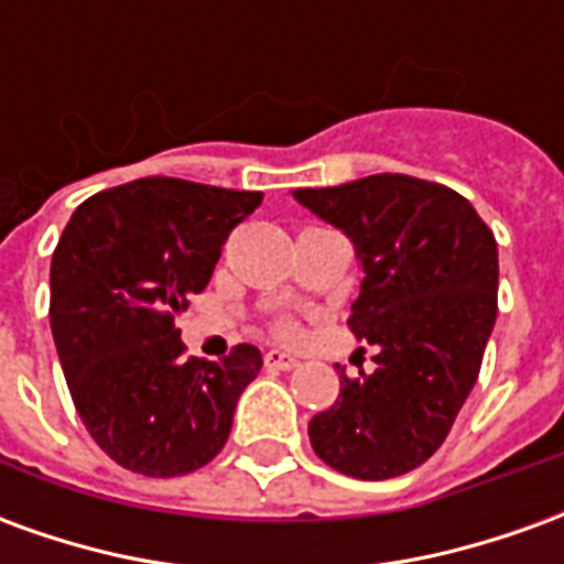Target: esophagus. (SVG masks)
Returning <instances> with one entry per match:
<instances>
[{
    "label": "esophagus",
    "instance_id": "34e87169",
    "mask_svg": "<svg viewBox=\"0 0 564 564\" xmlns=\"http://www.w3.org/2000/svg\"><path fill=\"white\" fill-rule=\"evenodd\" d=\"M265 366L278 368V371H290V368L299 366V356L286 354V350H269L265 354Z\"/></svg>",
    "mask_w": 564,
    "mask_h": 564
}]
</instances>
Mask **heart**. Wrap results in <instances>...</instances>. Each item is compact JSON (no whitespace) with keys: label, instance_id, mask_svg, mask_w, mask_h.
I'll return each mask as SVG.
<instances>
[{"label":"heart","instance_id":"heart-1","mask_svg":"<svg viewBox=\"0 0 564 564\" xmlns=\"http://www.w3.org/2000/svg\"><path fill=\"white\" fill-rule=\"evenodd\" d=\"M281 332L283 335H293V326H290V323H281Z\"/></svg>","mask_w":564,"mask_h":564}]
</instances>
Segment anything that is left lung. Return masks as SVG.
I'll return each mask as SVG.
<instances>
[{
    "label": "left lung",
    "instance_id": "left-lung-1",
    "mask_svg": "<svg viewBox=\"0 0 564 564\" xmlns=\"http://www.w3.org/2000/svg\"><path fill=\"white\" fill-rule=\"evenodd\" d=\"M293 196L344 229L362 262L347 326L378 347L307 423L311 447L356 480H390L435 453L477 383L498 314V247L471 202L411 174H368Z\"/></svg>",
    "mask_w": 564,
    "mask_h": 564
}]
</instances>
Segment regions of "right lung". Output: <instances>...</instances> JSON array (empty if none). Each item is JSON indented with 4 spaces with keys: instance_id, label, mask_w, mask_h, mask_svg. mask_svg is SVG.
Segmentation results:
<instances>
[{
    "instance_id": "obj_1",
    "label": "right lung",
    "mask_w": 564,
    "mask_h": 564,
    "mask_svg": "<svg viewBox=\"0 0 564 564\" xmlns=\"http://www.w3.org/2000/svg\"><path fill=\"white\" fill-rule=\"evenodd\" d=\"M262 193L141 177L90 196L51 259V332L93 441L127 471L181 477L226 444L262 368L253 344L184 356L174 317L208 286L220 247Z\"/></svg>"
}]
</instances>
